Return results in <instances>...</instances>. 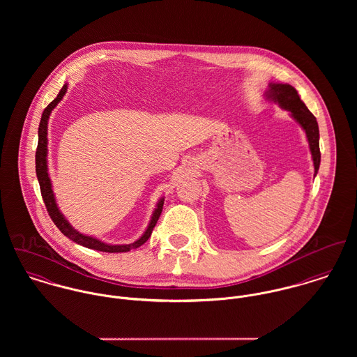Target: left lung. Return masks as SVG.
<instances>
[{
    "label": "left lung",
    "instance_id": "obj_1",
    "mask_svg": "<svg viewBox=\"0 0 357 357\" xmlns=\"http://www.w3.org/2000/svg\"><path fill=\"white\" fill-rule=\"evenodd\" d=\"M265 98L269 102L279 104V107H282L283 109H287L290 115L305 130L309 150L313 159L314 176H316L320 166V149H319V126L314 115L307 109L305 102L300 99V95L296 91V88H293L289 84L271 82L268 85V91L265 92Z\"/></svg>",
    "mask_w": 357,
    "mask_h": 357
}]
</instances>
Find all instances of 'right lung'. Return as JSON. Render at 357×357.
Wrapping results in <instances>:
<instances>
[{
  "instance_id": "add662e5",
  "label": "right lung",
  "mask_w": 357,
  "mask_h": 357,
  "mask_svg": "<svg viewBox=\"0 0 357 357\" xmlns=\"http://www.w3.org/2000/svg\"><path fill=\"white\" fill-rule=\"evenodd\" d=\"M67 85L68 84L63 85L57 98L44 109L43 116H41V122H40V128H38V146H37V153H36V172H37V178H38V183H40L44 204L47 206V210L51 215L52 221L61 231V234L66 235L73 242L81 245V246H85L88 249H93V250H98V252H105V253H126V252H130L132 249H137L142 245H144L149 241V238L151 236L153 227H155V224H156V221H158V218L162 213L165 198H160L158 201L153 215H151L150 224H149L147 229L144 231V234L136 242L129 243V245H109V243L102 242L100 239H96L93 236H88V235H84V234L78 232L77 229H74L71 227V224L64 218V215L61 214V211L57 207L56 199H54V194H53V190H52L50 173H48V158H47L48 156V121H50L52 109L59 104V102L63 99V96L66 95Z\"/></svg>"
}]
</instances>
